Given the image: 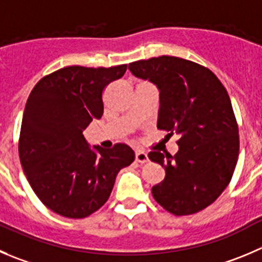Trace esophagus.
<instances>
[{
  "instance_id": "1",
  "label": "esophagus",
  "mask_w": 262,
  "mask_h": 262,
  "mask_svg": "<svg viewBox=\"0 0 262 262\" xmlns=\"http://www.w3.org/2000/svg\"><path fill=\"white\" fill-rule=\"evenodd\" d=\"M135 158H136V161L139 162V163H145V162H148V159H149L148 154H146L145 151H143V150L136 151Z\"/></svg>"
}]
</instances>
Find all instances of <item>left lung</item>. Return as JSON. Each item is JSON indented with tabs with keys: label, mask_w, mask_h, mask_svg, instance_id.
Wrapping results in <instances>:
<instances>
[{
	"label": "left lung",
	"mask_w": 262,
	"mask_h": 262,
	"mask_svg": "<svg viewBox=\"0 0 262 262\" xmlns=\"http://www.w3.org/2000/svg\"><path fill=\"white\" fill-rule=\"evenodd\" d=\"M128 69L161 91L157 127L180 136L175 156L149 153L166 170L164 180L151 188L154 199L175 216L204 210L230 183L239 156L238 123L228 91L210 69L176 56L134 61Z\"/></svg>",
	"instance_id": "left-lung-1"
}]
</instances>
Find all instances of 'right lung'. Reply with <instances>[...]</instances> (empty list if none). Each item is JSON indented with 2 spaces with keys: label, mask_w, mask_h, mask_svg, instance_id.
Listing matches in <instances>:
<instances>
[{
  "label": "right lung",
  "mask_w": 262,
  "mask_h": 262,
  "mask_svg": "<svg viewBox=\"0 0 262 262\" xmlns=\"http://www.w3.org/2000/svg\"><path fill=\"white\" fill-rule=\"evenodd\" d=\"M127 64L72 66L37 82L27 100L19 136L24 173L39 201L58 215L83 219L108 201L117 173L135 153L126 144L90 149L82 133L103 116V91Z\"/></svg>",
  "instance_id": "obj_1"
}]
</instances>
